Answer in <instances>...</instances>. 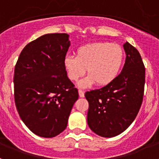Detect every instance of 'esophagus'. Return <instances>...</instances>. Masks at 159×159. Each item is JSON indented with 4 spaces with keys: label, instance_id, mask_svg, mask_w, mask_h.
I'll return each instance as SVG.
<instances>
[{
    "label": "esophagus",
    "instance_id": "1",
    "mask_svg": "<svg viewBox=\"0 0 159 159\" xmlns=\"http://www.w3.org/2000/svg\"><path fill=\"white\" fill-rule=\"evenodd\" d=\"M79 95H80V97H81V98H84V91H82V90H79Z\"/></svg>",
    "mask_w": 159,
    "mask_h": 159
}]
</instances>
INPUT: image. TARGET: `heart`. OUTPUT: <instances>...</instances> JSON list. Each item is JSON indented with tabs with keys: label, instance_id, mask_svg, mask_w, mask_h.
I'll use <instances>...</instances> for the list:
<instances>
[{
	"label": "heart",
	"instance_id": "1",
	"mask_svg": "<svg viewBox=\"0 0 159 159\" xmlns=\"http://www.w3.org/2000/svg\"><path fill=\"white\" fill-rule=\"evenodd\" d=\"M124 56L123 48L118 43L95 42L79 47L75 57H65L64 67L71 81H77L88 71V76L79 83L80 88L95 84L104 87L113 83L119 75Z\"/></svg>",
	"mask_w": 159,
	"mask_h": 159
}]
</instances>
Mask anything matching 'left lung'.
<instances>
[{
	"mask_svg": "<svg viewBox=\"0 0 159 159\" xmlns=\"http://www.w3.org/2000/svg\"><path fill=\"white\" fill-rule=\"evenodd\" d=\"M126 61L111 84L85 93L89 102L88 124L98 135L111 138L133 123L143 102L145 67L139 52L128 42L123 44Z\"/></svg>",
	"mask_w": 159,
	"mask_h": 159,
	"instance_id": "obj_1",
	"label": "left lung"
}]
</instances>
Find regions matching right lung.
<instances>
[{
    "instance_id": "1",
    "label": "right lung",
    "mask_w": 159,
    "mask_h": 159,
    "mask_svg": "<svg viewBox=\"0 0 159 159\" xmlns=\"http://www.w3.org/2000/svg\"><path fill=\"white\" fill-rule=\"evenodd\" d=\"M68 37L67 33L40 36L24 48L15 66L16 109L26 127L40 137H55L65 130L79 98L64 67Z\"/></svg>"
}]
</instances>
